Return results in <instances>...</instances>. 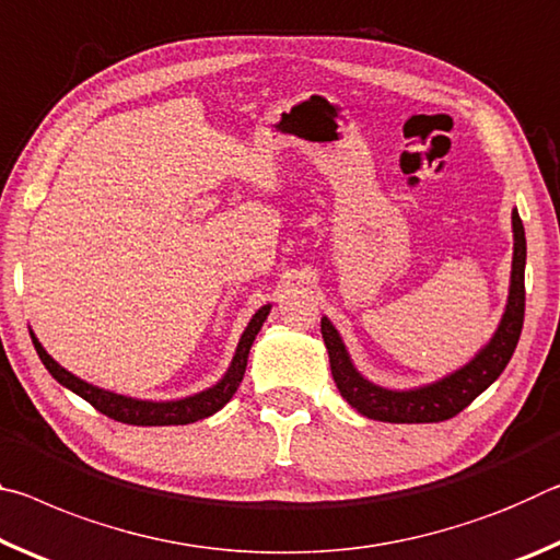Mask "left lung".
I'll return each instance as SVG.
<instances>
[{"instance_id": "1", "label": "left lung", "mask_w": 560, "mask_h": 560, "mask_svg": "<svg viewBox=\"0 0 560 560\" xmlns=\"http://www.w3.org/2000/svg\"><path fill=\"white\" fill-rule=\"evenodd\" d=\"M526 235L524 223L516 210H513V270H511V292L506 315L493 335V340L487 345L471 364L464 370L454 372L429 387L415 392H389L374 387L360 374L347 357L345 345L337 335V329L329 325V319L323 317V337L329 352V366H332V377L337 389L360 415L392 421V424H432V421H444L459 415L479 394L497 382L499 374L506 370L513 350H516L521 329H524V313H526Z\"/></svg>"}]
</instances>
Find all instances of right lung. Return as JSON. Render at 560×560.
Wrapping results in <instances>:
<instances>
[{
  "label": "right lung",
  "instance_id": "add662e5",
  "mask_svg": "<svg viewBox=\"0 0 560 560\" xmlns=\"http://www.w3.org/2000/svg\"><path fill=\"white\" fill-rule=\"evenodd\" d=\"M268 313H270V305H265L250 319V325H247V329L241 337V345H237L233 364H231V370H228L225 377L220 380L215 387H210L206 392L196 394V397H188L180 401H139V399L121 397V394L104 392V389L94 387V384H86L84 380L73 377L71 372H67L63 366L54 362L34 335H32V342L36 347V354H39V360L44 362V366H47L51 377L59 384H63V387H69L71 392H77L81 399H86L91 407L101 411V415L121 421V424H133V427H171V424L178 427V424H190V421H198V419L215 415L220 407H225L228 401H231L235 389L241 387V382H243L247 352H250L255 335L260 332V327L265 323V317H268Z\"/></svg>",
  "mask_w": 560,
  "mask_h": 560
}]
</instances>
